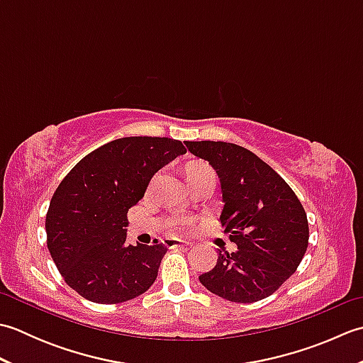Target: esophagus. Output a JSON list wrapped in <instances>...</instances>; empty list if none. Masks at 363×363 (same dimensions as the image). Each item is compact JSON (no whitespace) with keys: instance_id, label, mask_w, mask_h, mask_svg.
Returning a JSON list of instances; mask_svg holds the SVG:
<instances>
[{"instance_id":"34e87169","label":"esophagus","mask_w":363,"mask_h":363,"mask_svg":"<svg viewBox=\"0 0 363 363\" xmlns=\"http://www.w3.org/2000/svg\"><path fill=\"white\" fill-rule=\"evenodd\" d=\"M164 243H165V246L168 250H174V248H182V246H186V243L184 242H181V240H177V238H165L164 240Z\"/></svg>"}]
</instances>
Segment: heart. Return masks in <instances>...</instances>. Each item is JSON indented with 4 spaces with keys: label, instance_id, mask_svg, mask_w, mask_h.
Here are the masks:
<instances>
[{
    "label": "heart",
    "instance_id": "obj_1",
    "mask_svg": "<svg viewBox=\"0 0 363 363\" xmlns=\"http://www.w3.org/2000/svg\"><path fill=\"white\" fill-rule=\"evenodd\" d=\"M206 172H211L209 165L203 164V162H191V164L186 169V177H187V181H191Z\"/></svg>",
    "mask_w": 363,
    "mask_h": 363
}]
</instances>
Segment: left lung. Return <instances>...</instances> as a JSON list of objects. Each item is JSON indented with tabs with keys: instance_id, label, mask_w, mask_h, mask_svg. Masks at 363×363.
I'll return each instance as SVG.
<instances>
[{
	"instance_id": "left-lung-1",
	"label": "left lung",
	"mask_w": 363,
	"mask_h": 363,
	"mask_svg": "<svg viewBox=\"0 0 363 363\" xmlns=\"http://www.w3.org/2000/svg\"><path fill=\"white\" fill-rule=\"evenodd\" d=\"M217 169L220 223L237 251H220L217 265L199 276L204 287L233 303H256L296 272L309 245V223L295 191L250 150L226 142H186Z\"/></svg>"
}]
</instances>
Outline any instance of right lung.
I'll use <instances>...</instances> for the list:
<instances>
[{"label": "right lung", "instance_id": "right-lung-1", "mask_svg": "<svg viewBox=\"0 0 363 363\" xmlns=\"http://www.w3.org/2000/svg\"><path fill=\"white\" fill-rule=\"evenodd\" d=\"M168 137H123L91 151L54 191L46 212V245L59 273L82 298L118 304L156 281L164 243H126L128 211L154 173L181 154Z\"/></svg>", "mask_w": 363, "mask_h": 363}]
</instances>
